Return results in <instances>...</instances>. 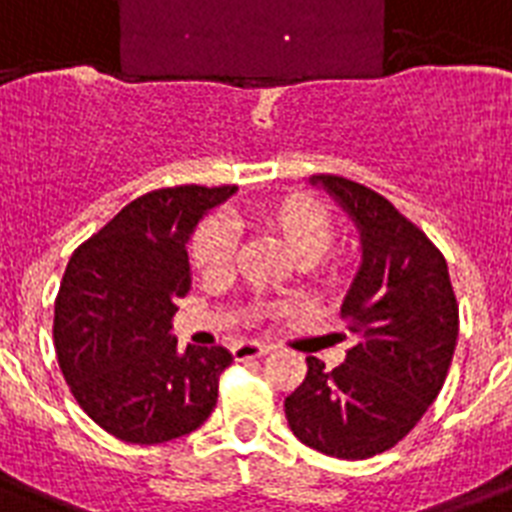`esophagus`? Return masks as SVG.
Instances as JSON below:
<instances>
[{
  "instance_id": "obj_1",
  "label": "esophagus",
  "mask_w": 512,
  "mask_h": 512,
  "mask_svg": "<svg viewBox=\"0 0 512 512\" xmlns=\"http://www.w3.org/2000/svg\"><path fill=\"white\" fill-rule=\"evenodd\" d=\"M236 361H249V358H263L271 353V345H260V342H236L231 348Z\"/></svg>"
}]
</instances>
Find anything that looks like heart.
Instances as JSON below:
<instances>
[{
    "mask_svg": "<svg viewBox=\"0 0 512 512\" xmlns=\"http://www.w3.org/2000/svg\"><path fill=\"white\" fill-rule=\"evenodd\" d=\"M252 223L273 233L292 252L297 263H316L335 241V217L321 201L305 193H281L252 209ZM231 228L220 220H207L196 228L188 244L191 268L201 279H223L233 263ZM337 265V263H335Z\"/></svg>",
    "mask_w": 512,
    "mask_h": 512,
    "instance_id": "heart-1",
    "label": "heart"
}]
</instances>
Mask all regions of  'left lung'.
<instances>
[{
  "instance_id": "left-lung-1",
  "label": "left lung",
  "mask_w": 512,
  "mask_h": 512,
  "mask_svg": "<svg viewBox=\"0 0 512 512\" xmlns=\"http://www.w3.org/2000/svg\"><path fill=\"white\" fill-rule=\"evenodd\" d=\"M356 220L364 247L340 316L345 364L308 356L284 412L305 446L337 460L393 449L422 420L452 366L460 308L441 249L385 196L340 175H316Z\"/></svg>"
}]
</instances>
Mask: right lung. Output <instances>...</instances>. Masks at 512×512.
<instances>
[{"mask_svg":"<svg viewBox=\"0 0 512 512\" xmlns=\"http://www.w3.org/2000/svg\"><path fill=\"white\" fill-rule=\"evenodd\" d=\"M236 185L143 193L76 247L55 297L60 372L92 422L127 444H164L204 425L231 353L177 350V300L191 289L193 225Z\"/></svg>","mask_w":512,"mask_h":512,"instance_id":"add662e5","label":"right lung"}]
</instances>
